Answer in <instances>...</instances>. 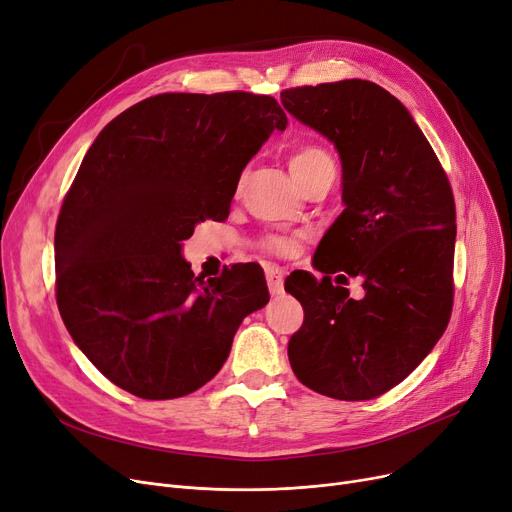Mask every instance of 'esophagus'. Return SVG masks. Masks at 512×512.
<instances>
[{
    "instance_id": "34e87169",
    "label": "esophagus",
    "mask_w": 512,
    "mask_h": 512,
    "mask_svg": "<svg viewBox=\"0 0 512 512\" xmlns=\"http://www.w3.org/2000/svg\"><path fill=\"white\" fill-rule=\"evenodd\" d=\"M266 283H269V289H271L273 296L281 294V291H283V273H281L279 266H269V269H266Z\"/></svg>"
}]
</instances>
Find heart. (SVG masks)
Instances as JSON below:
<instances>
[{
	"label": "heart",
	"mask_w": 512,
	"mask_h": 512,
	"mask_svg": "<svg viewBox=\"0 0 512 512\" xmlns=\"http://www.w3.org/2000/svg\"><path fill=\"white\" fill-rule=\"evenodd\" d=\"M289 170H291V177H294L296 183L302 187L306 181L325 173V170H335V164H333V158L323 148L310 143V145H302V148H298L294 154H291ZM264 248L273 254L289 256L298 250V241L294 237L273 235L264 239Z\"/></svg>",
	"instance_id": "obj_1"
}]
</instances>
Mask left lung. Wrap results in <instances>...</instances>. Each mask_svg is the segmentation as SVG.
<instances>
[{"instance_id":"8db88e82","label":"left lung","mask_w":512,"mask_h":512,"mask_svg":"<svg viewBox=\"0 0 512 512\" xmlns=\"http://www.w3.org/2000/svg\"><path fill=\"white\" fill-rule=\"evenodd\" d=\"M281 104L335 145L346 206L312 258L323 279L308 271L285 279L304 308L289 364L323 396L373 400L415 371L448 327L452 189L410 112L371 81L285 89ZM348 276L363 281L360 301L349 298Z\"/></svg>"}]
</instances>
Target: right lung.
Here are the masks:
<instances>
[{
	"instance_id": "1",
	"label": "right lung",
	"mask_w": 512,
	"mask_h": 512,
	"mask_svg": "<svg viewBox=\"0 0 512 512\" xmlns=\"http://www.w3.org/2000/svg\"><path fill=\"white\" fill-rule=\"evenodd\" d=\"M287 116L271 95L160 93L102 129L56 225V298L79 350L143 400L196 392L241 321L269 302L258 264L200 279L181 256L229 216L241 170Z\"/></svg>"
}]
</instances>
